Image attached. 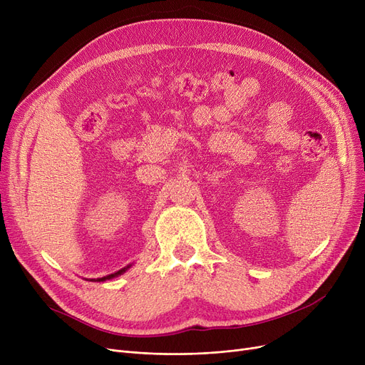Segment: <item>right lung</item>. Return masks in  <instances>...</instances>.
I'll list each match as a JSON object with an SVG mask.
<instances>
[{
    "mask_svg": "<svg viewBox=\"0 0 365 365\" xmlns=\"http://www.w3.org/2000/svg\"><path fill=\"white\" fill-rule=\"evenodd\" d=\"M130 267V264L128 266H125V267H123V269H120L118 272H115V274H110V275H106V277H102V278H98L96 281H106V279H112V278H115V277H118V275H121V274H124L127 269ZM91 281H94V279H91Z\"/></svg>",
    "mask_w": 365,
    "mask_h": 365,
    "instance_id": "add662e5",
    "label": "right lung"
}]
</instances>
